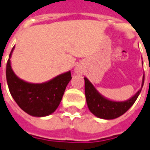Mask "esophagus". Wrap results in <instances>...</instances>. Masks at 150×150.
<instances>
[{
	"instance_id": "esophagus-1",
	"label": "esophagus",
	"mask_w": 150,
	"mask_h": 150,
	"mask_svg": "<svg viewBox=\"0 0 150 150\" xmlns=\"http://www.w3.org/2000/svg\"><path fill=\"white\" fill-rule=\"evenodd\" d=\"M75 73L77 75H81L83 73V68L80 65H77L75 68Z\"/></svg>"
}]
</instances>
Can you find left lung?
Returning <instances> with one entry per match:
<instances>
[{
    "label": "left lung",
    "instance_id": "8db88e82",
    "mask_svg": "<svg viewBox=\"0 0 150 150\" xmlns=\"http://www.w3.org/2000/svg\"><path fill=\"white\" fill-rule=\"evenodd\" d=\"M144 74L142 79L141 88L134 96L128 100L123 101H116L103 97L93 86L88 79L84 77L85 83V97L88 107L91 113L97 118L103 119H114L122 115L129 110L135 103L144 84Z\"/></svg>",
    "mask_w": 150,
    "mask_h": 150
}]
</instances>
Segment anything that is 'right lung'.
Segmentation results:
<instances>
[{"instance_id": "obj_1", "label": "right lung", "mask_w": 150, "mask_h": 150, "mask_svg": "<svg viewBox=\"0 0 150 150\" xmlns=\"http://www.w3.org/2000/svg\"><path fill=\"white\" fill-rule=\"evenodd\" d=\"M6 65V80L9 92L18 105L28 115L45 117L53 114L60 104L67 86L71 79L69 71L57 75L49 81L32 83L18 78L11 67L10 57Z\"/></svg>"}]
</instances>
